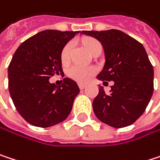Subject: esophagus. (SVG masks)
<instances>
[{"mask_svg": "<svg viewBox=\"0 0 160 160\" xmlns=\"http://www.w3.org/2000/svg\"><path fill=\"white\" fill-rule=\"evenodd\" d=\"M79 87H80V90H83V89L86 87V85H85V84H83V83H79Z\"/></svg>", "mask_w": 160, "mask_h": 160, "instance_id": "obj_1", "label": "esophagus"}]
</instances>
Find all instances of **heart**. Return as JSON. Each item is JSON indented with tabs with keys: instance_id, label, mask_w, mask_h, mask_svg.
<instances>
[{
	"instance_id": "b5f03b06",
	"label": "heart",
	"mask_w": 160,
	"mask_h": 160,
	"mask_svg": "<svg viewBox=\"0 0 160 160\" xmlns=\"http://www.w3.org/2000/svg\"><path fill=\"white\" fill-rule=\"evenodd\" d=\"M83 45L85 46V48H87V50L89 52H91L96 47L101 46L98 41H96L94 39H91V38L83 39ZM72 46H73L72 43H68L64 47L63 50L61 52V60H62V62L65 63L68 60L70 51L72 49ZM95 72H96V69L93 67L74 65L68 69V75L72 80H76V81L80 82V83H83V82H87L88 80H90L91 77L94 74Z\"/></svg>"
}]
</instances>
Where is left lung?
Masks as SVG:
<instances>
[{"label": "left lung", "instance_id": "obj_1", "mask_svg": "<svg viewBox=\"0 0 160 160\" xmlns=\"http://www.w3.org/2000/svg\"><path fill=\"white\" fill-rule=\"evenodd\" d=\"M101 42L105 57L97 79L112 80L109 93L99 87L92 102L96 117L122 128L135 123L147 108L154 91V70L142 44L122 31H82Z\"/></svg>", "mask_w": 160, "mask_h": 160}]
</instances>
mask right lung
<instances>
[{"label": "right lung", "instance_id": "add662e5", "mask_svg": "<svg viewBox=\"0 0 160 160\" xmlns=\"http://www.w3.org/2000/svg\"><path fill=\"white\" fill-rule=\"evenodd\" d=\"M80 32L45 30L22 42L15 51L8 67L9 92L18 112L32 125L50 127L69 115L80 92L78 84L65 78L62 85L57 86L49 79L63 73L61 52Z\"/></svg>", "mask_w": 160, "mask_h": 160}]
</instances>
